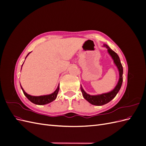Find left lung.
<instances>
[{"label":"left lung","instance_id":"8db88e82","mask_svg":"<svg viewBox=\"0 0 146 146\" xmlns=\"http://www.w3.org/2000/svg\"><path fill=\"white\" fill-rule=\"evenodd\" d=\"M104 46L107 48L108 52L112 57L113 60H114V64H115L117 66V68L119 70V79L116 86L114 88V89L113 91L107 92V93L102 94L100 95L91 96L90 94H88L83 90L82 86H81V91L83 94V98H85L88 102H90L92 105H98V106L103 105L107 104L109 102L111 101L113 99L115 98V96L117 94V92L121 89L122 84V81H123V77H122L123 68H122V64L121 63L120 59H119V56L115 52H114L113 50H111V48H110V47L108 46L107 44H104Z\"/></svg>","mask_w":146,"mask_h":146}]
</instances>
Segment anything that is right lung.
Listing matches in <instances>:
<instances>
[{
	"mask_svg": "<svg viewBox=\"0 0 146 146\" xmlns=\"http://www.w3.org/2000/svg\"><path fill=\"white\" fill-rule=\"evenodd\" d=\"M30 53H29L28 55L30 54ZM28 55H27V56H28ZM26 57H25V58H26ZM22 66H23V65H22ZM21 87L22 90H23V91L24 92V95L26 96V98H27L30 102H32V103H33L35 104H36V105H39L47 104L48 103L54 101V100H55V99L56 98L57 94H58L59 88H60V86L58 85L57 89L54 92H53L52 94L46 95V96H30V95L26 93V92L24 91V90H23V87H22L21 86Z\"/></svg>",
	"mask_w": 146,
	"mask_h": 146,
	"instance_id": "1",
	"label": "right lung"
}]
</instances>
